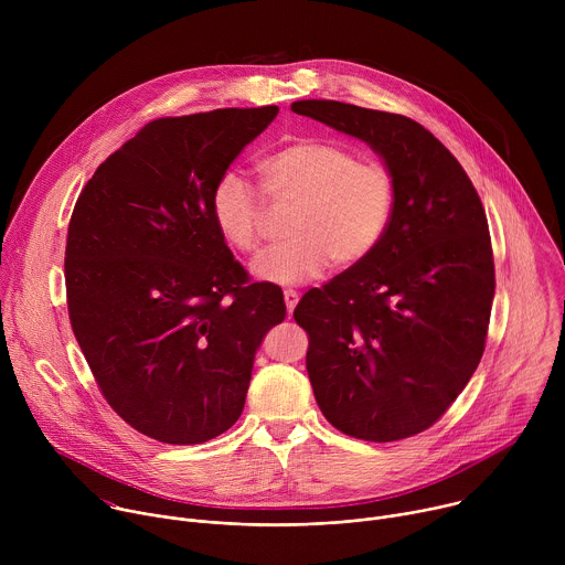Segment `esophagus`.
<instances>
[{"instance_id":"34e87169","label":"esophagus","mask_w":565,"mask_h":565,"mask_svg":"<svg viewBox=\"0 0 565 565\" xmlns=\"http://www.w3.org/2000/svg\"><path fill=\"white\" fill-rule=\"evenodd\" d=\"M284 301H286V310H288V315L295 310V306H297V301H299V292L297 290H284Z\"/></svg>"}]
</instances>
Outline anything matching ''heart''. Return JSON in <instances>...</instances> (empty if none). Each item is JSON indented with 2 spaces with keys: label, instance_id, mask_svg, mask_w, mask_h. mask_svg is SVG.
Listing matches in <instances>:
<instances>
[{
  "label": "heart",
  "instance_id": "heart-1",
  "mask_svg": "<svg viewBox=\"0 0 565 565\" xmlns=\"http://www.w3.org/2000/svg\"><path fill=\"white\" fill-rule=\"evenodd\" d=\"M264 196L292 205L290 241L266 253L255 275L273 284H303L324 273L333 259L349 268L364 262L384 238L395 181L377 160H358L355 151L319 138L275 149L257 163ZM210 218L225 244L241 255H257L264 244L266 205L234 172H223L207 199Z\"/></svg>",
  "mask_w": 565,
  "mask_h": 565
}]
</instances>
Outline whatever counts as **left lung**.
Segmentation results:
<instances>
[{"mask_svg": "<svg viewBox=\"0 0 565 565\" xmlns=\"http://www.w3.org/2000/svg\"><path fill=\"white\" fill-rule=\"evenodd\" d=\"M290 109L364 140L395 181L380 246L295 308L324 418L393 443L429 429L486 351L494 299L488 216L454 153L416 120L338 100Z\"/></svg>", "mask_w": 565, "mask_h": 565, "instance_id": "8db88e82", "label": "left lung"}]
</instances>
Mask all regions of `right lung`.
Listing matches in <instances>:
<instances>
[{
    "mask_svg": "<svg viewBox=\"0 0 565 565\" xmlns=\"http://www.w3.org/2000/svg\"><path fill=\"white\" fill-rule=\"evenodd\" d=\"M279 107L158 118L114 151L71 214L64 279L75 340L136 431L199 445L244 412L255 353L286 317L218 236L214 181Z\"/></svg>",
    "mask_w": 565,
    "mask_h": 565,
    "instance_id": "add662e5",
    "label": "right lung"
}]
</instances>
